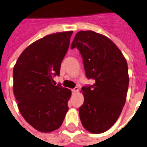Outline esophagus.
Listing matches in <instances>:
<instances>
[{
  "instance_id": "1",
  "label": "esophagus",
  "mask_w": 147,
  "mask_h": 147,
  "mask_svg": "<svg viewBox=\"0 0 147 147\" xmlns=\"http://www.w3.org/2000/svg\"><path fill=\"white\" fill-rule=\"evenodd\" d=\"M78 91V87H77V86L71 89V92H72L73 93H76V92H77Z\"/></svg>"
}]
</instances>
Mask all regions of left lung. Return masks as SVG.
Masks as SVG:
<instances>
[{
    "mask_svg": "<svg viewBox=\"0 0 147 147\" xmlns=\"http://www.w3.org/2000/svg\"><path fill=\"white\" fill-rule=\"evenodd\" d=\"M77 48L86 76L93 79L83 86L84 103L78 109L82 124L92 133H102L118 119L128 91V65L118 47L107 37L92 31L76 34L71 49Z\"/></svg>",
    "mask_w": 147,
    "mask_h": 147,
    "instance_id": "left-lung-1",
    "label": "left lung"
}]
</instances>
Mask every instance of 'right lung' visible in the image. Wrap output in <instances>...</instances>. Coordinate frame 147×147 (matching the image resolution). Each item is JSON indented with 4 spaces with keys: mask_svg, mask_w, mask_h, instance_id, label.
Here are the masks:
<instances>
[{
    "mask_svg": "<svg viewBox=\"0 0 147 147\" xmlns=\"http://www.w3.org/2000/svg\"><path fill=\"white\" fill-rule=\"evenodd\" d=\"M73 31L51 34L30 45L19 56L13 70V89L20 113L42 133L59 129L69 110L71 92L53 78L59 76Z\"/></svg>",
    "mask_w": 147,
    "mask_h": 147,
    "instance_id": "1",
    "label": "right lung"
}]
</instances>
